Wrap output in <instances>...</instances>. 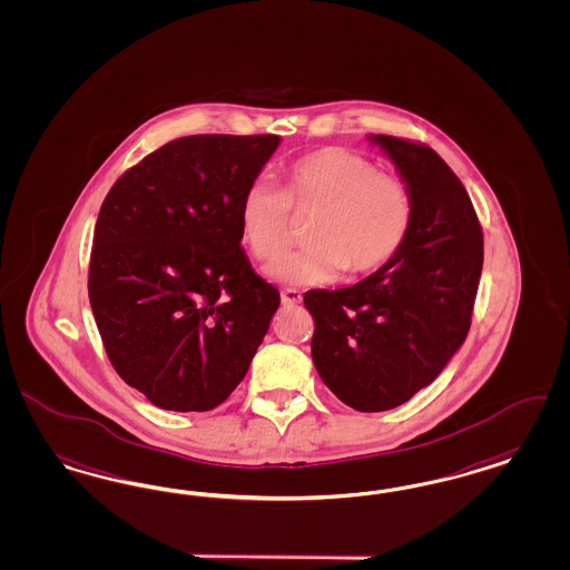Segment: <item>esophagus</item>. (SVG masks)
I'll use <instances>...</instances> for the list:
<instances>
[{"label":"esophagus","mask_w":570,"mask_h":570,"mask_svg":"<svg viewBox=\"0 0 570 570\" xmlns=\"http://www.w3.org/2000/svg\"><path fill=\"white\" fill-rule=\"evenodd\" d=\"M281 302H283L285 306H294V304L302 302V294H299L297 289H283V292H281Z\"/></svg>","instance_id":"esophagus-1"}]
</instances>
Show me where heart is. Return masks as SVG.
<instances>
[{"mask_svg":"<svg viewBox=\"0 0 570 570\" xmlns=\"http://www.w3.org/2000/svg\"><path fill=\"white\" fill-rule=\"evenodd\" d=\"M295 217L313 215L304 252L283 257L268 275L292 285H323L344 271L348 278L389 268L405 247L412 191L400 177L346 148L315 149L285 173L283 191L255 179L240 198L238 230L249 255L271 264L292 245Z\"/></svg>","mask_w":570,"mask_h":570,"instance_id":"heart-1","label":"heart"}]
</instances>
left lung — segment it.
Segmentation results:
<instances>
[{
    "label": "left lung",
    "instance_id": "left-lung-1",
    "mask_svg": "<svg viewBox=\"0 0 570 570\" xmlns=\"http://www.w3.org/2000/svg\"><path fill=\"white\" fill-rule=\"evenodd\" d=\"M412 191V233L397 259L344 289H311V353L337 400L384 412L440 376L471 327L484 264L482 226L438 151L370 135Z\"/></svg>",
    "mask_w": 570,
    "mask_h": 570
}]
</instances>
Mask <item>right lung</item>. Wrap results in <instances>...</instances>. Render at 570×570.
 <instances>
[{"mask_svg":"<svg viewBox=\"0 0 570 570\" xmlns=\"http://www.w3.org/2000/svg\"><path fill=\"white\" fill-rule=\"evenodd\" d=\"M276 135H191L128 169L97 217L88 297L118 376L207 412L245 379L281 304L240 247L238 207Z\"/></svg>","mask_w":570,"mask_h":570,"instance_id":"right-lung-1","label":"right lung"}]
</instances>
